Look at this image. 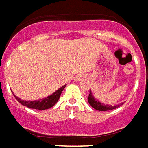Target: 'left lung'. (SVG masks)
<instances>
[{"instance_id": "obj_1", "label": "left lung", "mask_w": 148, "mask_h": 148, "mask_svg": "<svg viewBox=\"0 0 148 148\" xmlns=\"http://www.w3.org/2000/svg\"><path fill=\"white\" fill-rule=\"evenodd\" d=\"M88 101L89 102V104H90L91 106L93 107L96 110H99V111H109V110H112V109H117L118 107H119L120 106L123 104V103H121V104L116 105V106H109V105L103 104V103L100 102L98 99L94 98L92 92H91V90H90V92H89Z\"/></svg>"}]
</instances>
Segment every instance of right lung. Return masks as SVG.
I'll list each match as a JSON object with an SVG mask.
<instances>
[{
    "mask_svg": "<svg viewBox=\"0 0 148 148\" xmlns=\"http://www.w3.org/2000/svg\"><path fill=\"white\" fill-rule=\"evenodd\" d=\"M65 87H66V84L61 87L58 90H56L54 93L49 95L48 97H46V98L40 99V100H35V101H24L18 97H17L15 95H14V98L17 99V101L25 106L30 108V109L45 110V109H49V108L53 107L58 101L60 96V95H61L62 92H63V90Z\"/></svg>",
    "mask_w": 148,
    "mask_h": 148,
    "instance_id": "right-lung-1",
    "label": "right lung"
}]
</instances>
